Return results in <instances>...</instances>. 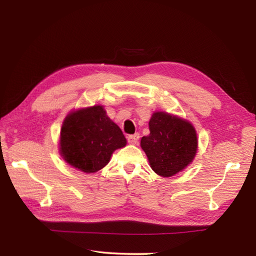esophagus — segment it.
I'll return each instance as SVG.
<instances>
[{"mask_svg":"<svg viewBox=\"0 0 256 256\" xmlns=\"http://www.w3.org/2000/svg\"><path fill=\"white\" fill-rule=\"evenodd\" d=\"M138 138H140V134H132V136H128L127 140H128L129 144H138Z\"/></svg>","mask_w":256,"mask_h":256,"instance_id":"34e87169","label":"esophagus"}]
</instances>
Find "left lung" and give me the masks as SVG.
Wrapping results in <instances>:
<instances>
[{
	"label": "left lung",
	"mask_w": 256,
	"mask_h": 256,
	"mask_svg": "<svg viewBox=\"0 0 256 256\" xmlns=\"http://www.w3.org/2000/svg\"><path fill=\"white\" fill-rule=\"evenodd\" d=\"M148 125L150 134L141 138V147L152 171L162 177L182 172L198 152L196 128L190 122L164 111L154 112Z\"/></svg>",
	"instance_id": "1"
}]
</instances>
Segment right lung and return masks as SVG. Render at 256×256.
Masks as SVG:
<instances>
[{"mask_svg": "<svg viewBox=\"0 0 256 256\" xmlns=\"http://www.w3.org/2000/svg\"><path fill=\"white\" fill-rule=\"evenodd\" d=\"M126 144L120 128L106 115L104 106L97 104L67 114L58 145L69 166L90 174L104 168L112 154Z\"/></svg>", "mask_w": 256, "mask_h": 256, "instance_id": "1", "label": "right lung"}]
</instances>
